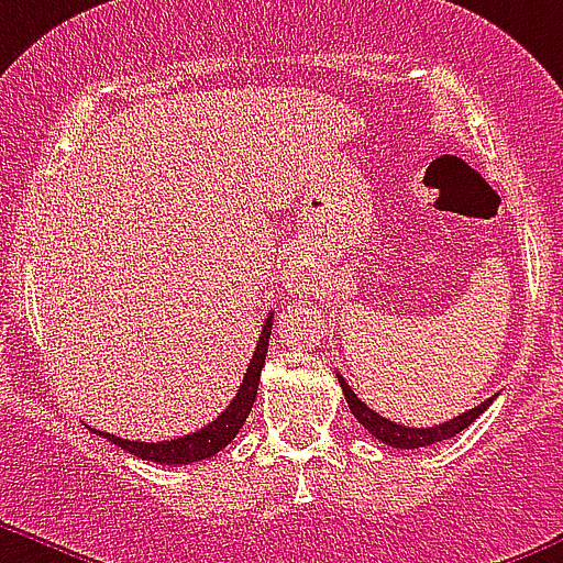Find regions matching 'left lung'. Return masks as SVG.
<instances>
[{"mask_svg":"<svg viewBox=\"0 0 563 563\" xmlns=\"http://www.w3.org/2000/svg\"><path fill=\"white\" fill-rule=\"evenodd\" d=\"M339 384H342L344 401H347L351 412L356 415L358 423H362V427L367 429L373 438L382 440V443H387V445H393V449H423V445H432V443H440V440L454 438V434H460L463 429H468L471 423H474V420H477L479 415L490 407V401H494V398H488V401H483L479 407L468 409V412L457 415V418H452V420H445V423H438V427L412 429V427H401V423H395V420H387V418H382L378 412H373V409H369L367 404H364L362 398H358V395L347 387V382H344L342 376H339Z\"/></svg>","mask_w":563,"mask_h":563,"instance_id":"left-lung-1","label":"left lung"}]
</instances>
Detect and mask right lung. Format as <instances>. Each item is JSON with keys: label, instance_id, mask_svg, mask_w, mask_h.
<instances>
[{"label": "right lung", "instance_id": "obj_1", "mask_svg": "<svg viewBox=\"0 0 563 563\" xmlns=\"http://www.w3.org/2000/svg\"><path fill=\"white\" fill-rule=\"evenodd\" d=\"M269 336H272V313L266 319V325H263L261 339H257V347L252 353V362L244 373V384L238 387L235 398L230 401V407L219 415V418L207 423L205 429L199 432H190L185 438H174V440H159V443H140V440H125L118 438V434H109V432H98L92 429L95 434L106 438L109 443L120 445L125 449L129 454L134 457H143L151 460V463H159V465H190V463H199V460L212 457V454H219L227 443H232L241 427L246 423L252 412V404H255V395H257V382H261V367L266 362V351H269Z\"/></svg>", "mask_w": 563, "mask_h": 563}]
</instances>
